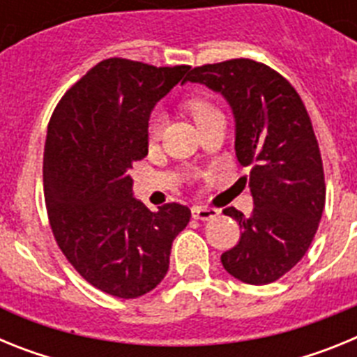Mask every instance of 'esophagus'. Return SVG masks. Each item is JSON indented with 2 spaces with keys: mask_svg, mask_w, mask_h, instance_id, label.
<instances>
[{
  "mask_svg": "<svg viewBox=\"0 0 357 357\" xmlns=\"http://www.w3.org/2000/svg\"><path fill=\"white\" fill-rule=\"evenodd\" d=\"M191 214H193L195 220H202V222H211V220H216L220 211L213 209V207L207 206H195L191 207Z\"/></svg>",
  "mask_w": 357,
  "mask_h": 357,
  "instance_id": "esophagus-1",
  "label": "esophagus"
}]
</instances>
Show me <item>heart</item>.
<instances>
[{
    "label": "heart",
    "instance_id": "b5f03b06",
    "mask_svg": "<svg viewBox=\"0 0 357 357\" xmlns=\"http://www.w3.org/2000/svg\"><path fill=\"white\" fill-rule=\"evenodd\" d=\"M182 107L189 112V116L197 121V125L200 127L202 123H206L207 119H211L213 116L220 114L218 107L211 102L209 98L200 96V94H195V96H188L182 102ZM164 127V118L159 112H153V114L148 118L146 123V137L150 143H155L159 141L160 134H162Z\"/></svg>",
    "mask_w": 357,
    "mask_h": 357
}]
</instances>
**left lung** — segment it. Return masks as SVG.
<instances>
[{
	"mask_svg": "<svg viewBox=\"0 0 357 357\" xmlns=\"http://www.w3.org/2000/svg\"><path fill=\"white\" fill-rule=\"evenodd\" d=\"M185 80L223 94L236 119V157L250 168L254 211L223 214L241 229L222 264L247 284H270L304 257L326 206L320 148L301 96L275 69L252 59L206 64Z\"/></svg>",
	"mask_w": 357,
	"mask_h": 357,
	"instance_id": "8db88e82",
	"label": "left lung"
}]
</instances>
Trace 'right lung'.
Segmentation results:
<instances>
[{"label":"right lung","instance_id":"right-lung-1","mask_svg":"<svg viewBox=\"0 0 357 357\" xmlns=\"http://www.w3.org/2000/svg\"><path fill=\"white\" fill-rule=\"evenodd\" d=\"M188 71L107 59L61 98L50 119L43 182L53 236L73 268L112 296L137 298L155 288L191 218L175 202L148 209L132 197L128 175L148 155L151 109Z\"/></svg>","mask_w":357,"mask_h":357}]
</instances>
